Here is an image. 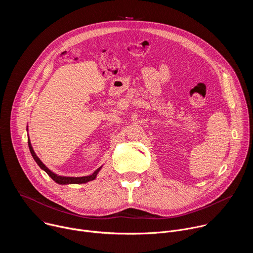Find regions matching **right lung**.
<instances>
[{
    "mask_svg": "<svg viewBox=\"0 0 253 253\" xmlns=\"http://www.w3.org/2000/svg\"><path fill=\"white\" fill-rule=\"evenodd\" d=\"M28 144H29V148H30V152L34 158V160L37 162V164L40 166L41 169H43L53 180L55 182H57L58 184H81V183H86V182H89V181H92V180H94L98 174V172L100 171L101 167L98 168L92 175H89V176H83V177H66V176H59L55 173H53L51 170H49L44 164L43 162L38 158V156L36 155V153L34 152L33 150V147L31 145V142H30V139H28Z\"/></svg>",
    "mask_w": 253,
    "mask_h": 253,
    "instance_id": "right-lung-1",
    "label": "right lung"
}]
</instances>
